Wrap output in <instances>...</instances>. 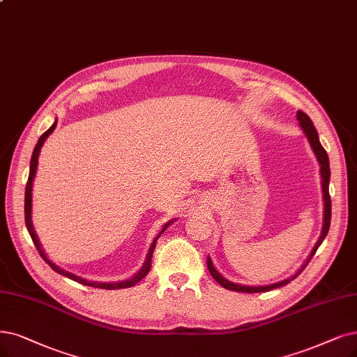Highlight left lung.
I'll return each mask as SVG.
<instances>
[{
	"instance_id": "left-lung-1",
	"label": "left lung",
	"mask_w": 357,
	"mask_h": 357,
	"mask_svg": "<svg viewBox=\"0 0 357 357\" xmlns=\"http://www.w3.org/2000/svg\"><path fill=\"white\" fill-rule=\"evenodd\" d=\"M297 120H298V124H301L303 133L306 135L309 144H310V148L313 151V153H315L317 160L319 162V169H321V183H322V199H324V224H322V231H321V236H319V240L317 241V245L313 246L309 258L306 259V262L302 265V268L297 271V273L287 278V280H282L280 282H275V284H269V286H258V287H250V286H241V284H236V282H231L225 280L218 271L215 269V266H213L211 258L208 256V269L209 273L212 275V278L215 280L220 286H222L224 289L227 290H233V291H241V293H264V291H269V290H274V289H278V287H282L286 286V284H289L290 281H293L298 274L302 273V271L306 268V265L309 264V261L313 258V255L317 253L318 248L321 246V243L324 241V238L326 237L328 234V230H330V222H331V197H330V176H331V171H330V161H328V155H326V151L322 148L321 142H319V137H318V132L315 129V126H313L312 120L309 119L307 114H305L303 111H297Z\"/></svg>"
}]
</instances>
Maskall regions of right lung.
<instances>
[{
    "label": "right lung",
    "mask_w": 357,
    "mask_h": 357,
    "mask_svg": "<svg viewBox=\"0 0 357 357\" xmlns=\"http://www.w3.org/2000/svg\"><path fill=\"white\" fill-rule=\"evenodd\" d=\"M55 126H56V121H55V123L50 127V129H48L44 135H42V136L39 137V140H38V144H36V146H35V149H33V153H32V158H31L29 178H27L26 192H24V221H26L27 231H29V234H31V237H32V240H33V245L36 246L39 255L42 256V259H44V261L55 271V273H59V274H61V275H64V277H67V278H70V280H73V281H76V282H80V284H83V286H91V287H95V289H105V290H119V289H129V287H133L135 284H137L142 278H144V277L149 273V269H151V261H152V253H153V249H155V246H156V240H158V237L167 230V227L171 225V222H173L174 220L168 221V222L164 225L161 233L155 237V240L152 241V245H151V248H149V252H148V255H146L145 264L142 265V268L137 271V274H135V275H133L132 278H129V280L119 281V282H98V281H89V280H84V278H82V277H79V275L71 274V273H68V271H66V269L60 268L59 265H55L54 262H51V261L47 258L45 252L42 250L40 243H39V238H38V236H36V233H35V230H33V225H32V184H33V178H35V174H36L38 158H39L40 148H42V145H44V142L47 140V137L54 132Z\"/></svg>",
    "instance_id": "obj_1"
}]
</instances>
